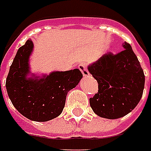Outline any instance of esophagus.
Returning a JSON list of instances; mask_svg holds the SVG:
<instances>
[{"label":"esophagus","instance_id":"obj_1","mask_svg":"<svg viewBox=\"0 0 151 151\" xmlns=\"http://www.w3.org/2000/svg\"><path fill=\"white\" fill-rule=\"evenodd\" d=\"M78 68H79L80 70L81 71V73H82V75H83L84 77H88V76H90L89 72L87 70V64H80L79 66H78Z\"/></svg>","mask_w":151,"mask_h":151}]
</instances>
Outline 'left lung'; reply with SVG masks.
I'll use <instances>...</instances> for the list:
<instances>
[{
    "label": "left lung",
    "instance_id": "1",
    "mask_svg": "<svg viewBox=\"0 0 151 151\" xmlns=\"http://www.w3.org/2000/svg\"><path fill=\"white\" fill-rule=\"evenodd\" d=\"M116 55L105 54L87 66L99 83V93L89 99L96 115L106 119H118L130 113L143 95L145 74L130 44Z\"/></svg>",
    "mask_w": 151,
    "mask_h": 151
}]
</instances>
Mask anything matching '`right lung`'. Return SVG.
Wrapping results in <instances>:
<instances>
[{"label": "right lung", "instance_id": "add662e5", "mask_svg": "<svg viewBox=\"0 0 151 151\" xmlns=\"http://www.w3.org/2000/svg\"><path fill=\"white\" fill-rule=\"evenodd\" d=\"M33 51L31 39L19 47L6 77V88L12 104L21 115L42 122L62 113L68 92L78 85L82 74L79 69L34 73L29 64Z\"/></svg>", "mask_w": 151, "mask_h": 151}]
</instances>
